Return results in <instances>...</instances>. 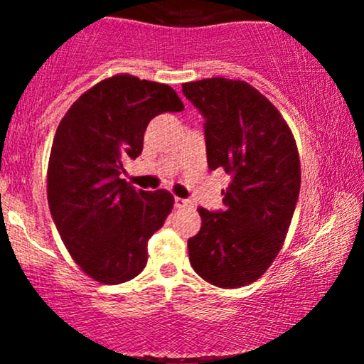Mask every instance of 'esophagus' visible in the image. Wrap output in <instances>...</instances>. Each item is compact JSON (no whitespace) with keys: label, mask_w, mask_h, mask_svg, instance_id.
Instances as JSON below:
<instances>
[{"label":"esophagus","mask_w":364,"mask_h":364,"mask_svg":"<svg viewBox=\"0 0 364 364\" xmlns=\"http://www.w3.org/2000/svg\"><path fill=\"white\" fill-rule=\"evenodd\" d=\"M174 205H176L178 208H193V203H191L190 200L179 198V196H176V198H174Z\"/></svg>","instance_id":"34e87169"}]
</instances>
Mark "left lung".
Returning <instances> with one entry per match:
<instances>
[{
    "mask_svg": "<svg viewBox=\"0 0 364 364\" xmlns=\"http://www.w3.org/2000/svg\"><path fill=\"white\" fill-rule=\"evenodd\" d=\"M183 94L205 118L208 169L232 178L223 212L198 208L190 263L212 286H248L272 265L289 231L301 186L296 140L277 107L243 80L203 78L183 83Z\"/></svg>",
    "mask_w": 364,
    "mask_h": 364,
    "instance_id": "1",
    "label": "left lung"
}]
</instances>
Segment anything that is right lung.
Here are the masks:
<instances>
[{"mask_svg": "<svg viewBox=\"0 0 364 364\" xmlns=\"http://www.w3.org/2000/svg\"><path fill=\"white\" fill-rule=\"evenodd\" d=\"M183 109L166 83L119 73L82 94L61 119L48 164L49 210L68 253L94 281L114 286L147 265V243L174 196L135 190L119 176L141 154L149 121Z\"/></svg>", "mask_w": 364, "mask_h": 364, "instance_id": "add662e5", "label": "right lung"}]
</instances>
